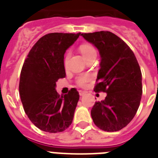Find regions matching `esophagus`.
<instances>
[{
  "label": "esophagus",
  "mask_w": 158,
  "mask_h": 158,
  "mask_svg": "<svg viewBox=\"0 0 158 158\" xmlns=\"http://www.w3.org/2000/svg\"><path fill=\"white\" fill-rule=\"evenodd\" d=\"M79 95H80V96H84V95L86 94V92L83 91V90H79Z\"/></svg>",
  "instance_id": "obj_1"
}]
</instances>
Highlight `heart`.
Listing matches in <instances>:
<instances>
[{"label":"heart","instance_id":"b5f03b06","mask_svg":"<svg viewBox=\"0 0 158 158\" xmlns=\"http://www.w3.org/2000/svg\"><path fill=\"white\" fill-rule=\"evenodd\" d=\"M79 50L81 52L83 56L84 57V59L88 60L89 58L94 56H97V51L96 49L93 47V46L89 45V44H84V45L80 46L79 48ZM69 53L68 52L65 55V57H64V64L66 65L67 62H68V60H69ZM92 79L91 75L89 74H82L80 76H79L77 78V84L78 85L81 87L85 86L88 83H89Z\"/></svg>","mask_w":158,"mask_h":158}]
</instances>
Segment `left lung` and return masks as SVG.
Masks as SVG:
<instances>
[{"mask_svg":"<svg viewBox=\"0 0 158 158\" xmlns=\"http://www.w3.org/2000/svg\"><path fill=\"white\" fill-rule=\"evenodd\" d=\"M98 48L100 69L96 92H105L103 101L97 102L91 110L94 124L107 132L125 127L135 117L142 97V73L132 50L114 33L108 31L82 33Z\"/></svg>","mask_w":158,"mask_h":158,"instance_id":"1","label":"left lung"}]
</instances>
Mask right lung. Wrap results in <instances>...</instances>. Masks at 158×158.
Instances as JSON below:
<instances>
[{
	"mask_svg": "<svg viewBox=\"0 0 158 158\" xmlns=\"http://www.w3.org/2000/svg\"><path fill=\"white\" fill-rule=\"evenodd\" d=\"M80 35L52 33L35 43L24 60L19 79V95L26 115L36 127L48 133L62 132L71 125L79 93L71 89L64 95L56 90L65 77L64 55Z\"/></svg>",
	"mask_w": 158,
	"mask_h": 158,
	"instance_id": "right-lung-1",
	"label": "right lung"
}]
</instances>
